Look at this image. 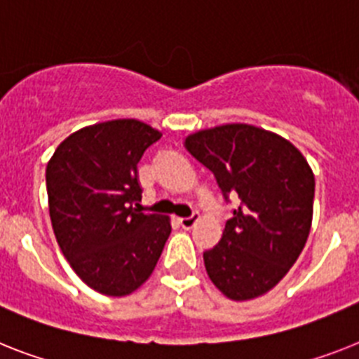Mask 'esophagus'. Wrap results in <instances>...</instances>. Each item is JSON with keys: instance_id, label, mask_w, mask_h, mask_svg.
<instances>
[{"instance_id": "obj_1", "label": "esophagus", "mask_w": 359, "mask_h": 359, "mask_svg": "<svg viewBox=\"0 0 359 359\" xmlns=\"http://www.w3.org/2000/svg\"><path fill=\"white\" fill-rule=\"evenodd\" d=\"M197 221H198L197 213H194V215H189V217H180V219H179L180 226H182L184 230H189V228H194V226L197 224Z\"/></svg>"}]
</instances>
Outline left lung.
I'll use <instances>...</instances> for the list:
<instances>
[{
	"instance_id": "left-lung-1",
	"label": "left lung",
	"mask_w": 359,
	"mask_h": 359,
	"mask_svg": "<svg viewBox=\"0 0 359 359\" xmlns=\"http://www.w3.org/2000/svg\"><path fill=\"white\" fill-rule=\"evenodd\" d=\"M184 146L215 175L226 201L241 198L219 245L204 252L208 276L233 301L263 296L309 239L316 188L309 162L287 138L248 123L203 129Z\"/></svg>"
}]
</instances>
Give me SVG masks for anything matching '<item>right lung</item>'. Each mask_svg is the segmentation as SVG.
Here are the masks:
<instances>
[{
    "label": "right lung",
    "mask_w": 359,
    "mask_h": 359,
    "mask_svg": "<svg viewBox=\"0 0 359 359\" xmlns=\"http://www.w3.org/2000/svg\"><path fill=\"white\" fill-rule=\"evenodd\" d=\"M161 131L135 118L69 135L45 180L50 222L76 276L105 296H129L147 281L171 233L170 217L138 210L137 164Z\"/></svg>",
    "instance_id": "right-lung-1"
}]
</instances>
